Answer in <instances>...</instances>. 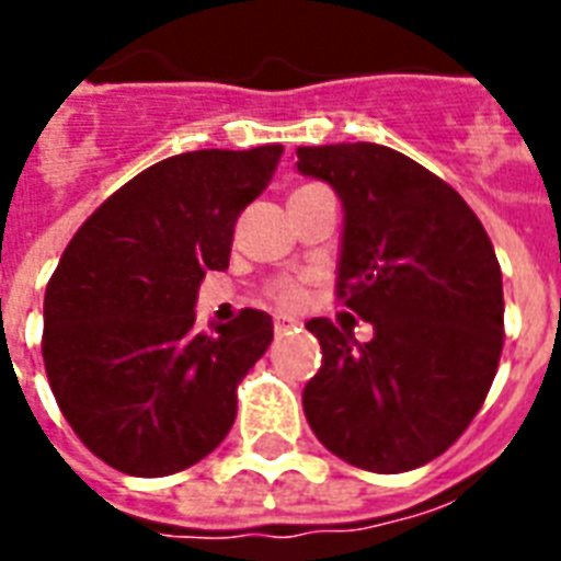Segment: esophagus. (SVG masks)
<instances>
[{
	"label": "esophagus",
	"instance_id": "esophagus-1",
	"mask_svg": "<svg viewBox=\"0 0 561 561\" xmlns=\"http://www.w3.org/2000/svg\"><path fill=\"white\" fill-rule=\"evenodd\" d=\"M294 325H299L297 317H290V314H276V317H273V332H276V334L288 332V329H294Z\"/></svg>",
	"mask_w": 561,
	"mask_h": 561
}]
</instances>
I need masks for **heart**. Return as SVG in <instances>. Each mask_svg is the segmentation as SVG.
Returning a JSON list of instances; mask_svg holds the SVG:
<instances>
[{
    "mask_svg": "<svg viewBox=\"0 0 561 561\" xmlns=\"http://www.w3.org/2000/svg\"><path fill=\"white\" fill-rule=\"evenodd\" d=\"M271 297L285 308H297L306 302V288L297 279H276L271 285Z\"/></svg>",
    "mask_w": 561,
    "mask_h": 561,
    "instance_id": "heart-1",
    "label": "heart"
}]
</instances>
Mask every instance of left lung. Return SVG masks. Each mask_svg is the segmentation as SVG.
<instances>
[{"label":"left lung","instance_id":"1","mask_svg":"<svg viewBox=\"0 0 561 561\" xmlns=\"http://www.w3.org/2000/svg\"><path fill=\"white\" fill-rule=\"evenodd\" d=\"M297 171L343 203L337 294L373 341L308 320L323 364L302 390L317 439L341 460L399 474L469 427L504 346V282L469 203L375 142L297 148Z\"/></svg>","mask_w":561,"mask_h":561}]
</instances>
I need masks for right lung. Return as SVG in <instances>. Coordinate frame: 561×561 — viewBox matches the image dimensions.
<instances>
[{
    "label": "right lung",
    "mask_w": 561,
    "mask_h": 561,
    "mask_svg": "<svg viewBox=\"0 0 561 561\" xmlns=\"http://www.w3.org/2000/svg\"><path fill=\"white\" fill-rule=\"evenodd\" d=\"M282 145L188 151L113 192L46 285L43 360L81 443L113 469L165 478L215 451L236 387L273 341L244 308L194 323L206 271H227L238 215L267 188Z\"/></svg>",
    "instance_id": "1"
}]
</instances>
